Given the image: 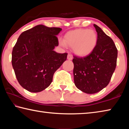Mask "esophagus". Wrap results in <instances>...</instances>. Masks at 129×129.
Returning <instances> with one entry per match:
<instances>
[{
	"label": "esophagus",
	"instance_id": "1",
	"mask_svg": "<svg viewBox=\"0 0 129 129\" xmlns=\"http://www.w3.org/2000/svg\"><path fill=\"white\" fill-rule=\"evenodd\" d=\"M67 58L69 60H72L73 57L71 54H68V56H67Z\"/></svg>",
	"mask_w": 129,
	"mask_h": 129
}]
</instances>
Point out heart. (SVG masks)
Listing matches in <instances>:
<instances>
[{
  "mask_svg": "<svg viewBox=\"0 0 129 129\" xmlns=\"http://www.w3.org/2000/svg\"><path fill=\"white\" fill-rule=\"evenodd\" d=\"M97 43V34L95 30L78 29L70 31L65 35L64 41L60 39L59 44L65 47H73V51L78 56H84L90 53Z\"/></svg>",
  "mask_w": 129,
  "mask_h": 129,
  "instance_id": "obj_1",
  "label": "heart"
}]
</instances>
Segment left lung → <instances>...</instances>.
I'll list each match as a JSON object with an SVG mask.
<instances>
[{
	"label": "left lung",
	"instance_id": "8db88e82",
	"mask_svg": "<svg viewBox=\"0 0 129 129\" xmlns=\"http://www.w3.org/2000/svg\"><path fill=\"white\" fill-rule=\"evenodd\" d=\"M97 43L91 53L80 57L74 56V82L84 93L94 94L108 85L117 65L118 51L114 41L99 26Z\"/></svg>",
	"mask_w": 129,
	"mask_h": 129
}]
</instances>
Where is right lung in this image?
I'll return each instance as SVG.
<instances>
[{
	"label": "right lung",
	"instance_id": "add662e5",
	"mask_svg": "<svg viewBox=\"0 0 129 129\" xmlns=\"http://www.w3.org/2000/svg\"><path fill=\"white\" fill-rule=\"evenodd\" d=\"M61 28L38 25L21 34L13 48L12 65L20 85L30 92L44 90L55 72L67 58V53L54 51Z\"/></svg>",
	"mask_w": 129,
	"mask_h": 129
}]
</instances>
